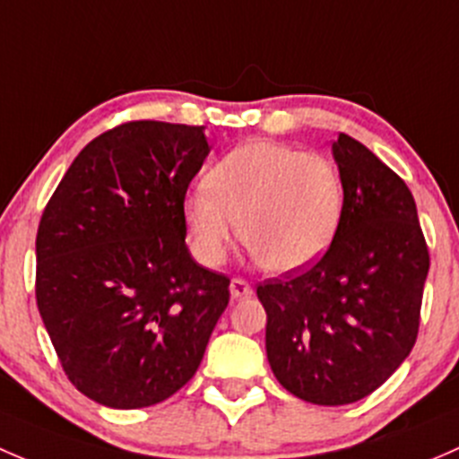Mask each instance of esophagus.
Segmentation results:
<instances>
[{
  "mask_svg": "<svg viewBox=\"0 0 459 459\" xmlns=\"http://www.w3.org/2000/svg\"><path fill=\"white\" fill-rule=\"evenodd\" d=\"M230 291H231V299H249V296L254 294L252 285H249L245 278H231L230 282Z\"/></svg>",
  "mask_w": 459,
  "mask_h": 459,
  "instance_id": "obj_1",
  "label": "esophagus"
}]
</instances>
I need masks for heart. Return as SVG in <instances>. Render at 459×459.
Returning a JSON list of instances; mask_svg holds the SVG:
<instances>
[{
	"instance_id": "b5f03b06",
	"label": "heart",
	"mask_w": 459,
	"mask_h": 459,
	"mask_svg": "<svg viewBox=\"0 0 459 459\" xmlns=\"http://www.w3.org/2000/svg\"><path fill=\"white\" fill-rule=\"evenodd\" d=\"M183 203L192 249L221 264L238 236L269 272H299L332 245L344 205L338 169L320 154L273 141H249L207 172Z\"/></svg>"
}]
</instances>
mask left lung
I'll return each mask as SVG.
<instances>
[{
    "instance_id": "8db88e82",
    "label": "left lung",
    "mask_w": 459,
    "mask_h": 459,
    "mask_svg": "<svg viewBox=\"0 0 459 459\" xmlns=\"http://www.w3.org/2000/svg\"><path fill=\"white\" fill-rule=\"evenodd\" d=\"M344 205L327 252L311 267L256 287L264 349L296 398L338 406L385 385L413 349L429 247L406 183L360 141H333Z\"/></svg>"
}]
</instances>
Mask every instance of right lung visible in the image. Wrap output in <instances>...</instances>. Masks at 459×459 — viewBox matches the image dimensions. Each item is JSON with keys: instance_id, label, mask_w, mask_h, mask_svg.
Segmentation results:
<instances>
[{"instance_id": "add662e5", "label": "right lung", "mask_w": 459, "mask_h": 459, "mask_svg": "<svg viewBox=\"0 0 459 459\" xmlns=\"http://www.w3.org/2000/svg\"><path fill=\"white\" fill-rule=\"evenodd\" d=\"M203 126L127 121L92 139L37 230L35 296L68 380L94 403L143 409L192 380L230 278L186 245Z\"/></svg>"}]
</instances>
